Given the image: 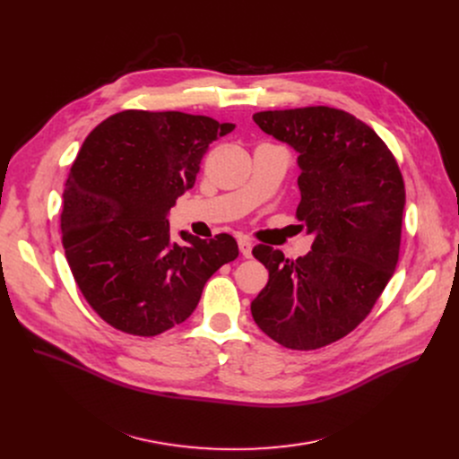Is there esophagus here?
<instances>
[{
  "label": "esophagus",
  "mask_w": 459,
  "mask_h": 459,
  "mask_svg": "<svg viewBox=\"0 0 459 459\" xmlns=\"http://www.w3.org/2000/svg\"><path fill=\"white\" fill-rule=\"evenodd\" d=\"M238 247H239V252L243 254V257H252V243H250V239L239 238L238 239Z\"/></svg>",
  "instance_id": "34e87169"
}]
</instances>
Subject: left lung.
Wrapping results in <instances>:
<instances>
[{
  "mask_svg": "<svg viewBox=\"0 0 459 459\" xmlns=\"http://www.w3.org/2000/svg\"><path fill=\"white\" fill-rule=\"evenodd\" d=\"M252 119L298 152L301 202L296 216L314 234V243L296 261L273 247H254L269 281L250 312L280 345L314 351L352 333L394 274L403 176L383 140L345 110H265Z\"/></svg>",
  "mask_w": 459,
  "mask_h": 459,
  "instance_id": "obj_1",
  "label": "left lung"
}]
</instances>
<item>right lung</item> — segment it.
<instances>
[{"label":"right lung","mask_w":459,"mask_h":459,"mask_svg":"<svg viewBox=\"0 0 459 459\" xmlns=\"http://www.w3.org/2000/svg\"><path fill=\"white\" fill-rule=\"evenodd\" d=\"M234 126L176 110H123L83 142L65 183L61 239L82 294L114 329L147 338L172 329L238 257L232 236L181 230L178 243L167 220L209 145Z\"/></svg>","instance_id":"1"}]
</instances>
